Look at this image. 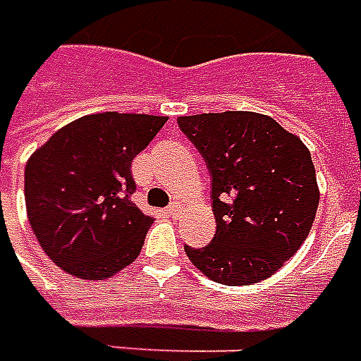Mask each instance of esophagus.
<instances>
[{
    "instance_id": "esophagus-1",
    "label": "esophagus",
    "mask_w": 361,
    "mask_h": 361,
    "mask_svg": "<svg viewBox=\"0 0 361 361\" xmlns=\"http://www.w3.org/2000/svg\"><path fill=\"white\" fill-rule=\"evenodd\" d=\"M166 212H168V216H172V219H178L180 216V204L178 203H172L168 209H166Z\"/></svg>"
}]
</instances>
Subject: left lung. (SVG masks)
Segmentation results:
<instances>
[{
	"mask_svg": "<svg viewBox=\"0 0 361 361\" xmlns=\"http://www.w3.org/2000/svg\"><path fill=\"white\" fill-rule=\"evenodd\" d=\"M178 126L212 176L216 234L185 245L189 261L219 284L269 279L300 250L319 204L315 168L300 137L255 111L181 116Z\"/></svg>",
	"mask_w": 361,
	"mask_h": 361,
	"instance_id": "obj_1",
	"label": "left lung"
}]
</instances>
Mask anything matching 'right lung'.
I'll return each mask as SVG.
<instances>
[{"mask_svg": "<svg viewBox=\"0 0 361 361\" xmlns=\"http://www.w3.org/2000/svg\"><path fill=\"white\" fill-rule=\"evenodd\" d=\"M166 121L147 114H92L61 127L28 158V222L59 269L104 280L141 253L152 219L131 201V162Z\"/></svg>", "mask_w": 361, "mask_h": 361, "instance_id": "1", "label": "right lung"}]
</instances>
